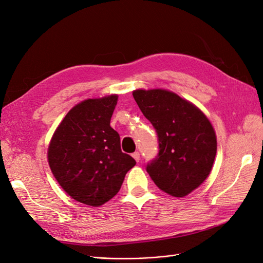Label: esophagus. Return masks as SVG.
Instances as JSON below:
<instances>
[{"mask_svg":"<svg viewBox=\"0 0 263 263\" xmlns=\"http://www.w3.org/2000/svg\"><path fill=\"white\" fill-rule=\"evenodd\" d=\"M132 157H133V159L136 160L137 162L140 161V154H139L138 151H136V152H134V154H132Z\"/></svg>","mask_w":263,"mask_h":263,"instance_id":"1","label":"esophagus"}]
</instances>
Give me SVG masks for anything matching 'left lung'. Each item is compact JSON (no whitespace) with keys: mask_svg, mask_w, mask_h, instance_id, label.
Returning a JSON list of instances; mask_svg holds the SVG:
<instances>
[{"mask_svg":"<svg viewBox=\"0 0 263 263\" xmlns=\"http://www.w3.org/2000/svg\"><path fill=\"white\" fill-rule=\"evenodd\" d=\"M132 94L159 140V155L146 172L162 192L187 196L212 172L217 150L214 127L200 108L172 90L136 89Z\"/></svg>","mask_w":263,"mask_h":263,"instance_id":"obj_1","label":"left lung"}]
</instances>
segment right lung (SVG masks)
Masks as SVG:
<instances>
[{
  "label": "right lung",
  "mask_w": 263,
  "mask_h": 263,
  "mask_svg": "<svg viewBox=\"0 0 263 263\" xmlns=\"http://www.w3.org/2000/svg\"><path fill=\"white\" fill-rule=\"evenodd\" d=\"M118 94L76 104L54 130L47 158L54 178L79 203L99 207L120 191L136 160L121 150L111 127Z\"/></svg>",
  "instance_id": "add662e5"
}]
</instances>
